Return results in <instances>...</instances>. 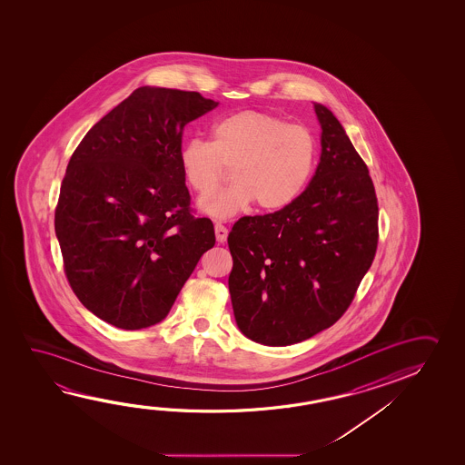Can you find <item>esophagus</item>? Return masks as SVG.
I'll return each instance as SVG.
<instances>
[{"label":"esophagus","mask_w":465,"mask_h":465,"mask_svg":"<svg viewBox=\"0 0 465 465\" xmlns=\"http://www.w3.org/2000/svg\"><path fill=\"white\" fill-rule=\"evenodd\" d=\"M215 236H217L219 243H225L227 236H229V230H227V227H223L222 223H215Z\"/></svg>","instance_id":"esophagus-1"}]
</instances>
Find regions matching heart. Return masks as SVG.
<instances>
[{
	"label": "heart",
	"mask_w": 465,
	"mask_h": 465,
	"mask_svg": "<svg viewBox=\"0 0 465 465\" xmlns=\"http://www.w3.org/2000/svg\"><path fill=\"white\" fill-rule=\"evenodd\" d=\"M318 159V143L310 128L281 116L244 110L222 116L211 126V143L184 141L178 162L186 183L205 198L230 167L234 183L199 207L213 219H230L252 203L261 211L289 206L305 190Z\"/></svg>",
	"instance_id": "1"
}]
</instances>
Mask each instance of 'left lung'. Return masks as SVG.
<instances>
[{
    "label": "left lung",
    "mask_w": 465,
    "mask_h": 465,
    "mask_svg": "<svg viewBox=\"0 0 465 465\" xmlns=\"http://www.w3.org/2000/svg\"><path fill=\"white\" fill-rule=\"evenodd\" d=\"M321 157L306 190L229 233L230 297L248 339L302 342L341 320L373 262L378 199L363 159L329 108L314 104Z\"/></svg>",
    "instance_id": "1"
}]
</instances>
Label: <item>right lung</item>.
Returning a JSON list of instances; mask_svg holds the SVG:
<instances>
[{"mask_svg":"<svg viewBox=\"0 0 465 465\" xmlns=\"http://www.w3.org/2000/svg\"><path fill=\"white\" fill-rule=\"evenodd\" d=\"M217 105L199 92L139 87L69 159L54 211L64 274L114 328L163 320L215 244L211 219L191 213L178 151L184 126Z\"/></svg>","mask_w":465,"mask_h":465,"instance_id":"obj_1","label":"right lung"}]
</instances>
